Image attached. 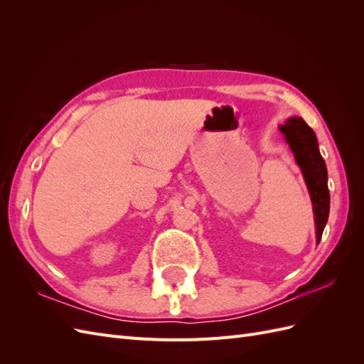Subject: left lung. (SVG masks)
Listing matches in <instances>:
<instances>
[{
	"label": "left lung",
	"instance_id": "obj_1",
	"mask_svg": "<svg viewBox=\"0 0 364 364\" xmlns=\"http://www.w3.org/2000/svg\"><path fill=\"white\" fill-rule=\"evenodd\" d=\"M279 130L284 134L285 141L289 142L294 159L302 170L308 193H310L314 211L316 241L318 245L329 215L328 171L325 161L318 151L316 134L301 117L289 118L285 124L279 126Z\"/></svg>",
	"mask_w": 364,
	"mask_h": 364
}]
</instances>
